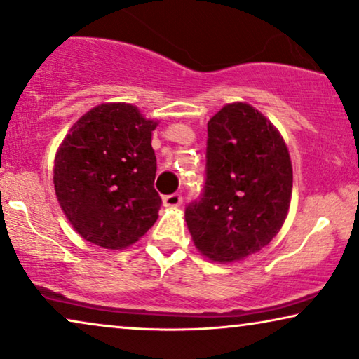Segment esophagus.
Wrapping results in <instances>:
<instances>
[{
  "label": "esophagus",
  "instance_id": "esophagus-1",
  "mask_svg": "<svg viewBox=\"0 0 359 359\" xmlns=\"http://www.w3.org/2000/svg\"><path fill=\"white\" fill-rule=\"evenodd\" d=\"M162 202H164V207L175 208V207H179L180 203H182V195H180V194H170V195H165V197L162 198Z\"/></svg>",
  "mask_w": 359,
  "mask_h": 359
}]
</instances>
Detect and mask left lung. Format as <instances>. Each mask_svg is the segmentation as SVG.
<instances>
[{
  "label": "left lung",
  "instance_id": "8db88e82",
  "mask_svg": "<svg viewBox=\"0 0 359 359\" xmlns=\"http://www.w3.org/2000/svg\"><path fill=\"white\" fill-rule=\"evenodd\" d=\"M203 192L185 207L197 250L212 261L245 259L283 228L292 197L287 146L248 103L223 107L208 121Z\"/></svg>",
  "mask_w": 359,
  "mask_h": 359
}]
</instances>
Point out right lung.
Returning <instances> with one entry per match:
<instances>
[{
	"label": "right lung",
	"instance_id": "1",
	"mask_svg": "<svg viewBox=\"0 0 359 359\" xmlns=\"http://www.w3.org/2000/svg\"><path fill=\"white\" fill-rule=\"evenodd\" d=\"M157 123L128 103H104L76 121L55 154L60 208L83 240L107 250L136 243L157 219Z\"/></svg>",
	"mask_w": 359,
	"mask_h": 359
}]
</instances>
